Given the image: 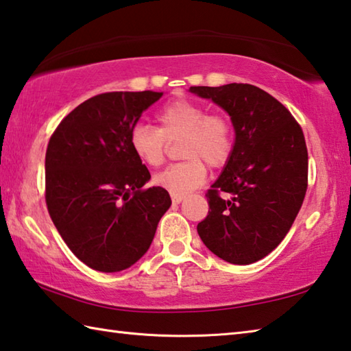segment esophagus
I'll return each instance as SVG.
<instances>
[{
  "label": "esophagus",
  "instance_id": "1",
  "mask_svg": "<svg viewBox=\"0 0 351 351\" xmlns=\"http://www.w3.org/2000/svg\"><path fill=\"white\" fill-rule=\"evenodd\" d=\"M184 199L182 195H171V202L173 204H180Z\"/></svg>",
  "mask_w": 351,
  "mask_h": 351
}]
</instances>
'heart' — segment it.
<instances>
[{
  "instance_id": "obj_1",
  "label": "heart",
  "mask_w": 351,
  "mask_h": 351,
  "mask_svg": "<svg viewBox=\"0 0 351 351\" xmlns=\"http://www.w3.org/2000/svg\"><path fill=\"white\" fill-rule=\"evenodd\" d=\"M158 129L136 124L129 133V145L139 161L159 167L167 154V141L181 138L184 161L169 165L154 178L156 186L171 195H186L207 178V165L221 169L230 161L237 144L234 127L224 113H208L207 107L186 98L164 104L156 113Z\"/></svg>"
}]
</instances>
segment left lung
<instances>
[{
    "label": "left lung",
    "instance_id": "8db88e82",
    "mask_svg": "<svg viewBox=\"0 0 351 351\" xmlns=\"http://www.w3.org/2000/svg\"><path fill=\"white\" fill-rule=\"evenodd\" d=\"M190 92L221 106L237 132L230 161L206 193L208 215L197 233L227 263H256L281 244L304 202L308 154L302 129L256 86H193Z\"/></svg>",
    "mask_w": 351,
    "mask_h": 351
}]
</instances>
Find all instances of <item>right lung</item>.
Listing matches in <instances>:
<instances>
[{
  "mask_svg": "<svg viewBox=\"0 0 351 351\" xmlns=\"http://www.w3.org/2000/svg\"><path fill=\"white\" fill-rule=\"evenodd\" d=\"M162 92H107L70 112L49 139L46 204L67 247L93 270L129 269L149 250L170 207L169 192L149 187L129 133Z\"/></svg>",
  "mask_w": 351,
  "mask_h": 351,
  "instance_id": "right-lung-1",
  "label": "right lung"
}]
</instances>
